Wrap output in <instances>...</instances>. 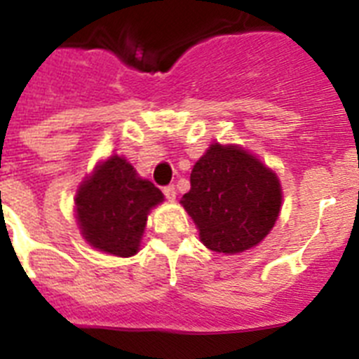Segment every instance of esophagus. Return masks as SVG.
I'll return each instance as SVG.
<instances>
[{
    "label": "esophagus",
    "mask_w": 359,
    "mask_h": 359,
    "mask_svg": "<svg viewBox=\"0 0 359 359\" xmlns=\"http://www.w3.org/2000/svg\"><path fill=\"white\" fill-rule=\"evenodd\" d=\"M163 194H165V198L169 199V201H174V199H176V189H174V185L165 187Z\"/></svg>",
    "instance_id": "1"
}]
</instances>
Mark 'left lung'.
Segmentation results:
<instances>
[{
	"label": "left lung",
	"mask_w": 359,
	"mask_h": 359,
	"mask_svg": "<svg viewBox=\"0 0 359 359\" xmlns=\"http://www.w3.org/2000/svg\"><path fill=\"white\" fill-rule=\"evenodd\" d=\"M208 250L236 255L264 241L277 223L282 187L277 172L236 144L215 142L196 161L180 201Z\"/></svg>",
	"instance_id": "obj_1"
}]
</instances>
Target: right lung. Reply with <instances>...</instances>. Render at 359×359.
Here are the masks:
<instances>
[{
	"label": "right lung",
	"mask_w": 359,
	"mask_h": 359,
	"mask_svg": "<svg viewBox=\"0 0 359 359\" xmlns=\"http://www.w3.org/2000/svg\"><path fill=\"white\" fill-rule=\"evenodd\" d=\"M163 203L161 190L138 176L123 156L98 161L75 194L81 236L95 250L131 257L140 250L149 212Z\"/></svg>",
	"instance_id": "obj_1"
}]
</instances>
